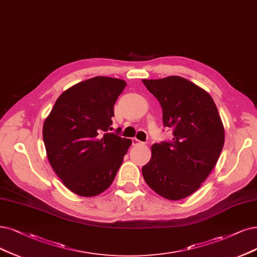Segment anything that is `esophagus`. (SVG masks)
Here are the masks:
<instances>
[{
	"instance_id": "1",
	"label": "esophagus",
	"mask_w": 257,
	"mask_h": 257,
	"mask_svg": "<svg viewBox=\"0 0 257 257\" xmlns=\"http://www.w3.org/2000/svg\"><path fill=\"white\" fill-rule=\"evenodd\" d=\"M141 144H143V143H142V142L140 140H138L137 138L132 139V145H134V146H138V145H141Z\"/></svg>"
}]
</instances>
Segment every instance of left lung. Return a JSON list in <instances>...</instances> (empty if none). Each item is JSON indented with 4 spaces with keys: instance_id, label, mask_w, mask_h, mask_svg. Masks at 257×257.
Returning a JSON list of instances; mask_svg holds the SVG:
<instances>
[{
    "instance_id": "1",
    "label": "left lung",
    "mask_w": 257,
    "mask_h": 257,
    "mask_svg": "<svg viewBox=\"0 0 257 257\" xmlns=\"http://www.w3.org/2000/svg\"><path fill=\"white\" fill-rule=\"evenodd\" d=\"M163 110L170 142L151 146V159L142 168L148 186L169 200L194 194L211 174L224 144V128L206 91L180 76L143 79Z\"/></svg>"
}]
</instances>
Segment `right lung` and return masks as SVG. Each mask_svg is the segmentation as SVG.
<instances>
[{"instance_id":"add662e5","label":"right lung","mask_w":257,"mask_h":257,"mask_svg":"<svg viewBox=\"0 0 257 257\" xmlns=\"http://www.w3.org/2000/svg\"><path fill=\"white\" fill-rule=\"evenodd\" d=\"M127 85L97 76L65 90L44 120L49 162L66 188L81 197L101 194L112 184L131 140L112 134L113 106Z\"/></svg>"}]
</instances>
